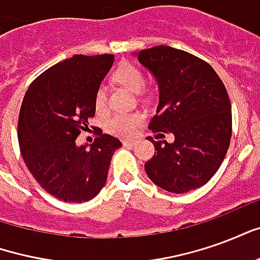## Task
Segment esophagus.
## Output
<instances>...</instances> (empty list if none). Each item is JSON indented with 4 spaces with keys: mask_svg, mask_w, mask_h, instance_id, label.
<instances>
[{
    "mask_svg": "<svg viewBox=\"0 0 260 260\" xmlns=\"http://www.w3.org/2000/svg\"><path fill=\"white\" fill-rule=\"evenodd\" d=\"M122 145H124V146L134 147V146H136V145H138V142H136V141H128V139H124V141H122Z\"/></svg>",
    "mask_w": 260,
    "mask_h": 260,
    "instance_id": "34e87169",
    "label": "esophagus"
}]
</instances>
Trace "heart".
I'll return each mask as SVG.
<instances>
[{"label":"heart","mask_w":260,"mask_h":260,"mask_svg":"<svg viewBox=\"0 0 260 260\" xmlns=\"http://www.w3.org/2000/svg\"><path fill=\"white\" fill-rule=\"evenodd\" d=\"M113 79L134 93H139L146 83L145 74L138 65L132 62H121L114 69ZM94 107L97 113H103L107 108V89L99 86L94 91ZM143 121V114L139 111L117 113L106 119V129L117 136L134 135Z\"/></svg>","instance_id":"b5f03b06"}]
</instances>
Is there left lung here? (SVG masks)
<instances>
[{"label":"left lung","instance_id":"8db88e82","mask_svg":"<svg viewBox=\"0 0 260 260\" xmlns=\"http://www.w3.org/2000/svg\"><path fill=\"white\" fill-rule=\"evenodd\" d=\"M136 55L160 89L149 129L175 138L173 143L147 138L156 150L145 163L147 177L169 192L193 191L216 174L229 150L233 117L227 89L216 71L193 54L156 46Z\"/></svg>","mask_w":260,"mask_h":260}]
</instances>
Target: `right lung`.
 <instances>
[{
  "label": "right lung",
  "mask_w": 260,
  "mask_h": 260,
  "mask_svg": "<svg viewBox=\"0 0 260 260\" xmlns=\"http://www.w3.org/2000/svg\"><path fill=\"white\" fill-rule=\"evenodd\" d=\"M113 62V54L74 55L37 76L23 97L18 121L22 157L39 185L59 201L93 199L121 147L117 138L100 128L94 129L90 149L75 143L94 117V91Z\"/></svg>",
  "instance_id": "add662e5"
}]
</instances>
